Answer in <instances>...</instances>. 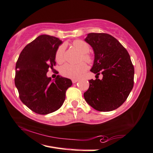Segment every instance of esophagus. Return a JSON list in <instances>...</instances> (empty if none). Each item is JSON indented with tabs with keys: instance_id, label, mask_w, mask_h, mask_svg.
I'll list each match as a JSON object with an SVG mask.
<instances>
[{
	"instance_id": "34e87169",
	"label": "esophagus",
	"mask_w": 153,
	"mask_h": 153,
	"mask_svg": "<svg viewBox=\"0 0 153 153\" xmlns=\"http://www.w3.org/2000/svg\"><path fill=\"white\" fill-rule=\"evenodd\" d=\"M71 81H72V83H73V84H75V83H76V82H78L79 80L77 79H72Z\"/></svg>"
}]
</instances>
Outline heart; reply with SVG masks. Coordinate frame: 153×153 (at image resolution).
<instances>
[{
	"mask_svg": "<svg viewBox=\"0 0 153 153\" xmlns=\"http://www.w3.org/2000/svg\"><path fill=\"white\" fill-rule=\"evenodd\" d=\"M72 44L74 48L82 53L81 61L84 60L89 63H91L93 62L92 57L88 53L90 51V47L85 41L82 40H75ZM65 50V45L64 44H62L57 48L56 52H55V59L58 63H61L64 62ZM87 69L88 66L84 62L80 63L79 64L77 65L66 63L61 67L60 74L65 77L76 79L79 78L83 74H84L87 71Z\"/></svg>",
	"mask_w": 153,
	"mask_h": 153,
	"instance_id": "obj_1",
	"label": "heart"
}]
</instances>
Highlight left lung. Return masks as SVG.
<instances>
[{"mask_svg":"<svg viewBox=\"0 0 153 153\" xmlns=\"http://www.w3.org/2000/svg\"><path fill=\"white\" fill-rule=\"evenodd\" d=\"M85 41L94 52L90 71L96 76L103 75L102 79L89 81L90 86L84 94L85 100L100 112L115 110L126 101L134 85V69L129 53L107 33H88Z\"/></svg>","mask_w":153,"mask_h":153,"instance_id":"8db88e82","label":"left lung"}]
</instances>
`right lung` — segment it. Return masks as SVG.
<instances>
[{"instance_id": "1", "label": "right lung", "mask_w": 153, "mask_h": 153, "mask_svg": "<svg viewBox=\"0 0 153 153\" xmlns=\"http://www.w3.org/2000/svg\"><path fill=\"white\" fill-rule=\"evenodd\" d=\"M62 43L59 39L41 35L27 45L16 63L15 84L21 102L39 114L57 110L65 99L71 80L57 76L54 81L47 76L55 65V52Z\"/></svg>"}]
</instances>
